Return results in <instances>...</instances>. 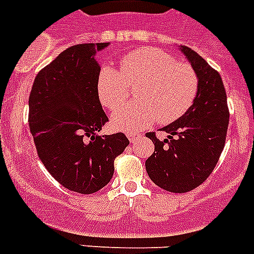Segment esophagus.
I'll return each instance as SVG.
<instances>
[{"label": "esophagus", "mask_w": 254, "mask_h": 254, "mask_svg": "<svg viewBox=\"0 0 254 254\" xmlns=\"http://www.w3.org/2000/svg\"><path fill=\"white\" fill-rule=\"evenodd\" d=\"M127 137L129 138V141H131V142H134V141L137 140V138L141 137V134L133 133V132H128V133H127Z\"/></svg>", "instance_id": "1"}]
</instances>
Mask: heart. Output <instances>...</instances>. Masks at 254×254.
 <instances>
[{
	"instance_id": "heart-1",
	"label": "heart",
	"mask_w": 254,
	"mask_h": 254,
	"mask_svg": "<svg viewBox=\"0 0 254 254\" xmlns=\"http://www.w3.org/2000/svg\"><path fill=\"white\" fill-rule=\"evenodd\" d=\"M121 71L109 64L99 68L96 93L109 111L125 105L131 85L137 102L131 103L112 118L118 131L138 132L159 121L168 125L185 116L193 105L199 89V78L187 62L154 47H142L121 58Z\"/></svg>"
}]
</instances>
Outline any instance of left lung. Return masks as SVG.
Wrapping results in <instances>:
<instances>
[{
    "label": "left lung",
    "instance_id": "obj_1",
    "mask_svg": "<svg viewBox=\"0 0 254 254\" xmlns=\"http://www.w3.org/2000/svg\"><path fill=\"white\" fill-rule=\"evenodd\" d=\"M181 51L199 78L197 98L190 111L161 131L169 133L160 141L155 132L146 133L154 142V154L146 160L147 174L155 185L173 193L194 190L210 177L225 146L229 108L221 76L193 49Z\"/></svg>",
    "mask_w": 254,
    "mask_h": 254
}]
</instances>
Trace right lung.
<instances>
[{"label": "right lung", "instance_id": "1", "mask_svg": "<svg viewBox=\"0 0 254 254\" xmlns=\"http://www.w3.org/2000/svg\"><path fill=\"white\" fill-rule=\"evenodd\" d=\"M85 43L60 53L35 76L29 96V128L40 161L64 188L91 194L109 183L114 160L128 146L122 132L102 134L108 122L96 93V51Z\"/></svg>", "mask_w": 254, "mask_h": 254}]
</instances>
